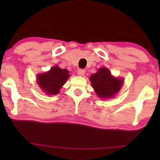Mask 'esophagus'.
I'll use <instances>...</instances> for the list:
<instances>
[{
  "label": "esophagus",
  "instance_id": "1",
  "mask_svg": "<svg viewBox=\"0 0 160 160\" xmlns=\"http://www.w3.org/2000/svg\"><path fill=\"white\" fill-rule=\"evenodd\" d=\"M77 73L79 76H84V73H85V71L84 69H78V71H77Z\"/></svg>",
  "mask_w": 160,
  "mask_h": 160
}]
</instances>
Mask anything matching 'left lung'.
Returning a JSON list of instances; mask_svg holds the SVG:
<instances>
[{
	"label": "left lung",
	"instance_id": "8db88e82",
	"mask_svg": "<svg viewBox=\"0 0 160 160\" xmlns=\"http://www.w3.org/2000/svg\"><path fill=\"white\" fill-rule=\"evenodd\" d=\"M91 84L98 97L112 98L121 89L123 81L113 77L106 68H101L90 76Z\"/></svg>",
	"mask_w": 160,
	"mask_h": 160
}]
</instances>
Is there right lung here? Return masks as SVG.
I'll use <instances>...</instances> for the list:
<instances>
[{"instance_id": "1", "label": "right lung", "mask_w": 160, "mask_h": 160, "mask_svg": "<svg viewBox=\"0 0 160 160\" xmlns=\"http://www.w3.org/2000/svg\"><path fill=\"white\" fill-rule=\"evenodd\" d=\"M68 71L54 66L46 73L39 74L38 84L48 95H56L69 78Z\"/></svg>"}]
</instances>
